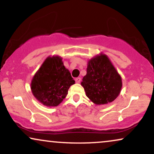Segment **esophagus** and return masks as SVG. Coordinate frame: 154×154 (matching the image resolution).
I'll return each mask as SVG.
<instances>
[{"instance_id": "34e87169", "label": "esophagus", "mask_w": 154, "mask_h": 154, "mask_svg": "<svg viewBox=\"0 0 154 154\" xmlns=\"http://www.w3.org/2000/svg\"><path fill=\"white\" fill-rule=\"evenodd\" d=\"M81 78H79V77L76 78V79H75V83H79L80 82H81Z\"/></svg>"}]
</instances>
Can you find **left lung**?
<instances>
[{
	"instance_id": "8db88e82",
	"label": "left lung",
	"mask_w": 154,
	"mask_h": 154,
	"mask_svg": "<svg viewBox=\"0 0 154 154\" xmlns=\"http://www.w3.org/2000/svg\"><path fill=\"white\" fill-rule=\"evenodd\" d=\"M81 85L92 102L105 104L119 96L122 81L107 56L101 54L88 62L87 74L83 78Z\"/></svg>"
}]
</instances>
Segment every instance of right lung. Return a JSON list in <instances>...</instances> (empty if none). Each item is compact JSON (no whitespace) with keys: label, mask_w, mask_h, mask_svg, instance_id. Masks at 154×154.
<instances>
[{"label":"right lung","mask_w":154,"mask_h":154,"mask_svg":"<svg viewBox=\"0 0 154 154\" xmlns=\"http://www.w3.org/2000/svg\"><path fill=\"white\" fill-rule=\"evenodd\" d=\"M75 81L68 69L65 68L62 58L48 57L31 81L33 95L42 104L56 106L68 94V90Z\"/></svg>","instance_id":"right-lung-1"}]
</instances>
